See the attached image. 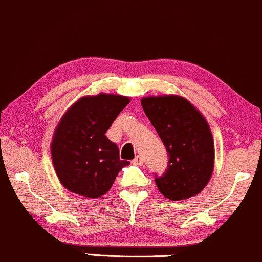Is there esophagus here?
<instances>
[{
  "instance_id": "1",
  "label": "esophagus",
  "mask_w": 262,
  "mask_h": 262,
  "mask_svg": "<svg viewBox=\"0 0 262 262\" xmlns=\"http://www.w3.org/2000/svg\"><path fill=\"white\" fill-rule=\"evenodd\" d=\"M132 163H134V164H136V166H141V164L143 163V158L141 157L140 155H137L136 157H135V160L132 161Z\"/></svg>"
}]
</instances>
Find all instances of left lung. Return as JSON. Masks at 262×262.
Segmentation results:
<instances>
[{
    "label": "left lung",
    "mask_w": 262,
    "mask_h": 262,
    "mask_svg": "<svg viewBox=\"0 0 262 262\" xmlns=\"http://www.w3.org/2000/svg\"><path fill=\"white\" fill-rule=\"evenodd\" d=\"M141 105L168 152V168L155 179L158 190L170 201L199 194L214 169L215 149L209 123L183 96H146Z\"/></svg>",
    "instance_id": "obj_1"
}]
</instances>
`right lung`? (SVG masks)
I'll return each mask as SVG.
<instances>
[{"label":"right lung","instance_id":"add662e5","mask_svg":"<svg viewBox=\"0 0 262 262\" xmlns=\"http://www.w3.org/2000/svg\"><path fill=\"white\" fill-rule=\"evenodd\" d=\"M130 98L100 93L76 100L61 116L53 135L51 155L63 187L86 198L106 194L116 176L130 164L106 131Z\"/></svg>","mask_w":262,"mask_h":262}]
</instances>
